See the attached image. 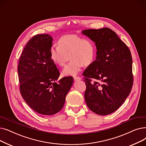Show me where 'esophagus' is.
<instances>
[{
    "label": "esophagus",
    "instance_id": "34e87169",
    "mask_svg": "<svg viewBox=\"0 0 146 146\" xmlns=\"http://www.w3.org/2000/svg\"><path fill=\"white\" fill-rule=\"evenodd\" d=\"M74 79L75 81H79L81 80V78L80 77H74Z\"/></svg>",
    "mask_w": 146,
    "mask_h": 146
}]
</instances>
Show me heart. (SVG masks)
Segmentation results:
<instances>
[{
    "label": "heart",
    "mask_w": 146,
    "mask_h": 146,
    "mask_svg": "<svg viewBox=\"0 0 146 146\" xmlns=\"http://www.w3.org/2000/svg\"><path fill=\"white\" fill-rule=\"evenodd\" d=\"M96 52V46L92 40L75 34L62 37L58 40V45H53L50 48V59L59 66L65 65L69 56L70 62L62 71L66 75H76L82 65H91L95 59Z\"/></svg>",
    "instance_id": "1"
}]
</instances>
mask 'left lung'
I'll return each instance as SVG.
<instances>
[{
  "label": "left lung",
  "instance_id": "1",
  "mask_svg": "<svg viewBox=\"0 0 146 146\" xmlns=\"http://www.w3.org/2000/svg\"><path fill=\"white\" fill-rule=\"evenodd\" d=\"M95 43L96 58L83 72L84 97L94 113L107 115L118 109L129 96L133 84V60L127 46L109 28L82 31ZM91 78L100 83L91 82Z\"/></svg>",
  "mask_w": 146,
  "mask_h": 146
}]
</instances>
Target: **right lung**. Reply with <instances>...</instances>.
Listing matches in <instances>:
<instances>
[{
  "mask_svg": "<svg viewBox=\"0 0 146 146\" xmlns=\"http://www.w3.org/2000/svg\"><path fill=\"white\" fill-rule=\"evenodd\" d=\"M52 41L49 34L34 36L24 47L18 66L22 97L43 115H54L63 108L74 81L72 77L58 80L60 73L50 56Z\"/></svg>",
  "mask_w": 146,
  "mask_h": 146,
  "instance_id": "1",
  "label": "right lung"
}]
</instances>
